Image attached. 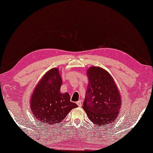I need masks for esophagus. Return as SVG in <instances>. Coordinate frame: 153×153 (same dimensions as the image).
<instances>
[{"label":"esophagus","mask_w":153,"mask_h":153,"mask_svg":"<svg viewBox=\"0 0 153 153\" xmlns=\"http://www.w3.org/2000/svg\"><path fill=\"white\" fill-rule=\"evenodd\" d=\"M76 104L79 107H81V106H82V101H81V100H79V101L76 102Z\"/></svg>","instance_id":"esophagus-1"}]
</instances>
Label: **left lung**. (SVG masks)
<instances>
[{
	"label": "left lung",
	"instance_id": "obj_1",
	"mask_svg": "<svg viewBox=\"0 0 153 153\" xmlns=\"http://www.w3.org/2000/svg\"><path fill=\"white\" fill-rule=\"evenodd\" d=\"M83 108L94 124L107 125L117 118L121 106V95L109 73L100 67H91Z\"/></svg>",
	"mask_w": 153,
	"mask_h": 153
}]
</instances>
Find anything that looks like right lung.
<instances>
[{"instance_id":"add662e5","label":"right lung","mask_w":153,"mask_h":153,"mask_svg":"<svg viewBox=\"0 0 153 153\" xmlns=\"http://www.w3.org/2000/svg\"><path fill=\"white\" fill-rule=\"evenodd\" d=\"M61 85L60 71L53 68L44 75L35 88L30 103L31 111L38 123L48 126L57 124L72 108L78 106L70 101L68 93H60Z\"/></svg>"}]
</instances>
